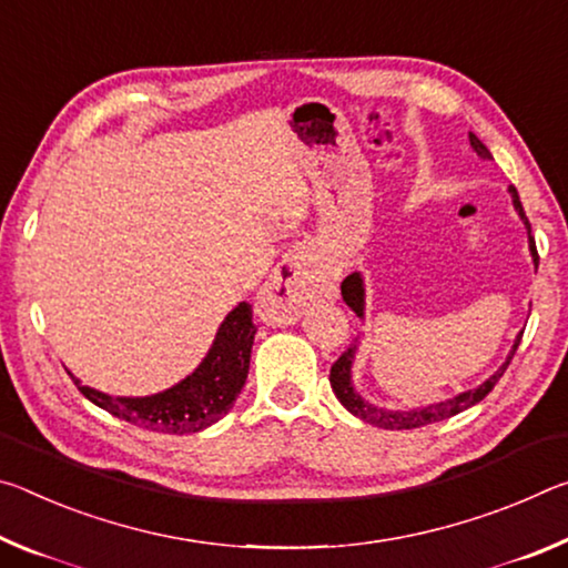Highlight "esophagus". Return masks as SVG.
Segmentation results:
<instances>
[{"mask_svg":"<svg viewBox=\"0 0 568 568\" xmlns=\"http://www.w3.org/2000/svg\"><path fill=\"white\" fill-rule=\"evenodd\" d=\"M317 296V276L304 251H292L274 268L272 278L258 294L256 310L274 324H292L304 306Z\"/></svg>","mask_w":568,"mask_h":568,"instance_id":"1","label":"esophagus"}]
</instances>
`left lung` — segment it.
Returning <instances> with one entry per match:
<instances>
[{
    "instance_id": "obj_1",
    "label": "left lung",
    "mask_w": 568,
    "mask_h": 568,
    "mask_svg": "<svg viewBox=\"0 0 568 568\" xmlns=\"http://www.w3.org/2000/svg\"><path fill=\"white\" fill-rule=\"evenodd\" d=\"M470 145H473V151H476L480 158H490L488 148L483 145L473 133H470ZM510 193H514V206L520 213V219H524L526 229H528V246H531L534 264L538 266V251H536V241L531 236V223H528L526 211H524V206H520L516 189H510ZM342 296H345V302L352 306V310L357 312V317H362V306H365V304H362V302H365V290H362L359 274H349L345 282H342ZM520 334H524V332H520ZM520 334L516 337V345H514V349H510L506 365L500 367L494 377H488L486 383L478 385L476 389H468V393H463V395L453 397V399H445V403H438V405L420 407V410H379V407H372L369 403H365V399H362L355 393V389H352V379H349L352 357H355V345H349L345 352H342L339 359L334 362L332 369H329V383H332V389H334V395H337L339 403L345 405L352 415H357L359 420H365L369 425H377V427H385V430H413V427H423V425H430V423L448 420V417L458 415L463 410H468L470 405L480 403V399L486 397L490 389L496 387L498 379L504 377L506 367L510 365V359H514L516 349L520 345Z\"/></svg>"
}]
</instances>
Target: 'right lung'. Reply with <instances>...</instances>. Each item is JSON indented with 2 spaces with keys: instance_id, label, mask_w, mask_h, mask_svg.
Segmentation results:
<instances>
[{
  "instance_id": "add662e5",
  "label": "right lung",
  "mask_w": 568,
  "mask_h": 568,
  "mask_svg": "<svg viewBox=\"0 0 568 568\" xmlns=\"http://www.w3.org/2000/svg\"><path fill=\"white\" fill-rule=\"evenodd\" d=\"M251 314H254L251 304L241 302L223 320L216 342L199 369L165 393L151 397H113L80 385L78 377H72V383L90 403L130 425L171 435L199 433L203 427L219 423L231 410L246 383L251 345H254L256 334Z\"/></svg>"
}]
</instances>
